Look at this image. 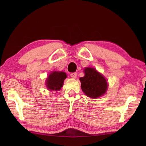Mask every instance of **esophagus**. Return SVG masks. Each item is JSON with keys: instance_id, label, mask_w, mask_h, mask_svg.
<instances>
[{"instance_id": "esophagus-1", "label": "esophagus", "mask_w": 146, "mask_h": 146, "mask_svg": "<svg viewBox=\"0 0 146 146\" xmlns=\"http://www.w3.org/2000/svg\"><path fill=\"white\" fill-rule=\"evenodd\" d=\"M70 76L72 78H76L77 76V74H76V73H71L70 74Z\"/></svg>"}]
</instances>
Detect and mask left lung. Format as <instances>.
<instances>
[{"mask_svg": "<svg viewBox=\"0 0 146 146\" xmlns=\"http://www.w3.org/2000/svg\"><path fill=\"white\" fill-rule=\"evenodd\" d=\"M85 76L80 78L82 91L88 97L96 98L105 94L107 82L104 77L92 68H86Z\"/></svg>", "mask_w": 146, "mask_h": 146, "instance_id": "1", "label": "left lung"}]
</instances>
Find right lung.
Returning <instances> with one entry per match:
<instances>
[{
  "instance_id": "1",
  "label": "right lung",
  "mask_w": 146,
  "mask_h": 146,
  "mask_svg": "<svg viewBox=\"0 0 146 146\" xmlns=\"http://www.w3.org/2000/svg\"><path fill=\"white\" fill-rule=\"evenodd\" d=\"M66 76L64 72L53 71L49 75L46 81L47 88L51 90H59L63 86L64 80Z\"/></svg>"
}]
</instances>
